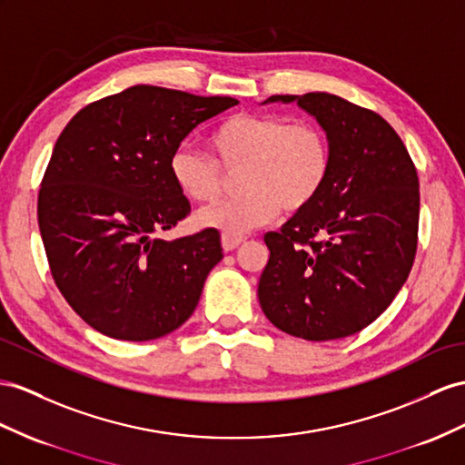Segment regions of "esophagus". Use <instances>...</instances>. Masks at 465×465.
<instances>
[{
    "instance_id": "obj_1",
    "label": "esophagus",
    "mask_w": 465,
    "mask_h": 465,
    "mask_svg": "<svg viewBox=\"0 0 465 465\" xmlns=\"http://www.w3.org/2000/svg\"><path fill=\"white\" fill-rule=\"evenodd\" d=\"M243 242H245V237H242V235H225V233L222 235L223 252H233V249L240 247Z\"/></svg>"
}]
</instances>
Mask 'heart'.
I'll return each instance as SVG.
<instances>
[{
  "instance_id": "b5f03b06",
  "label": "heart",
  "mask_w": 465,
  "mask_h": 465,
  "mask_svg": "<svg viewBox=\"0 0 465 465\" xmlns=\"http://www.w3.org/2000/svg\"><path fill=\"white\" fill-rule=\"evenodd\" d=\"M212 161L190 149H176L169 171L176 188L193 202L216 200L223 174H237L242 196L196 213V225L225 235H243L279 216L311 208L328 183L331 149L312 122H287L281 115L235 114L208 137Z\"/></svg>"
}]
</instances>
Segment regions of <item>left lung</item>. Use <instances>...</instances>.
<instances>
[{"mask_svg":"<svg viewBox=\"0 0 465 465\" xmlns=\"http://www.w3.org/2000/svg\"><path fill=\"white\" fill-rule=\"evenodd\" d=\"M267 102H296L316 117L331 171L311 208L265 233L259 304L294 338L351 336L387 311L412 269L419 174L397 131L371 110L326 92Z\"/></svg>","mask_w":465,"mask_h":465,"instance_id":"8db88e82","label":"left lung"}]
</instances>
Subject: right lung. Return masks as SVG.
I'll use <instances>...</instances> for the list:
<instances>
[{
	"instance_id": "obj_1",
	"label": "right lung",
	"mask_w": 465,
	"mask_h": 465,
	"mask_svg": "<svg viewBox=\"0 0 465 465\" xmlns=\"http://www.w3.org/2000/svg\"><path fill=\"white\" fill-rule=\"evenodd\" d=\"M230 96L131 86L82 108L56 139L39 190V230L58 291L100 334L147 341L181 328L223 253L202 230L164 242L190 213L173 153Z\"/></svg>"
}]
</instances>
